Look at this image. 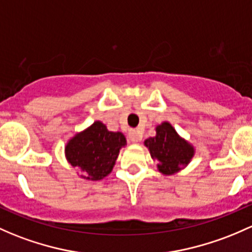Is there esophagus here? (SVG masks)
<instances>
[{
    "mask_svg": "<svg viewBox=\"0 0 252 252\" xmlns=\"http://www.w3.org/2000/svg\"><path fill=\"white\" fill-rule=\"evenodd\" d=\"M128 140L130 142H133V144H136V142H139L140 140H141V135L137 133L136 130H131L130 133L128 134Z\"/></svg>",
    "mask_w": 252,
    "mask_h": 252,
    "instance_id": "34e87169",
    "label": "esophagus"
}]
</instances>
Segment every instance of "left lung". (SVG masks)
<instances>
[{
	"label": "left lung",
	"instance_id": "obj_1",
	"mask_svg": "<svg viewBox=\"0 0 252 252\" xmlns=\"http://www.w3.org/2000/svg\"><path fill=\"white\" fill-rule=\"evenodd\" d=\"M153 160H157L158 171L163 175H174L189 165L194 156V147L180 136L169 122L156 126V136L145 140Z\"/></svg>",
	"mask_w": 252,
	"mask_h": 252
}]
</instances>
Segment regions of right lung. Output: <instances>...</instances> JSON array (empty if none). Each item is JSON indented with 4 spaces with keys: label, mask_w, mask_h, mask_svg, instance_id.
<instances>
[{
    "label": "right lung",
    "mask_w": 252,
    "mask_h": 252,
    "mask_svg": "<svg viewBox=\"0 0 252 252\" xmlns=\"http://www.w3.org/2000/svg\"><path fill=\"white\" fill-rule=\"evenodd\" d=\"M126 145L121 131H110L96 121L71 137L65 146V157L72 166L83 171L82 179L99 181L112 171L119 150Z\"/></svg>",
    "instance_id": "add662e5"
}]
</instances>
